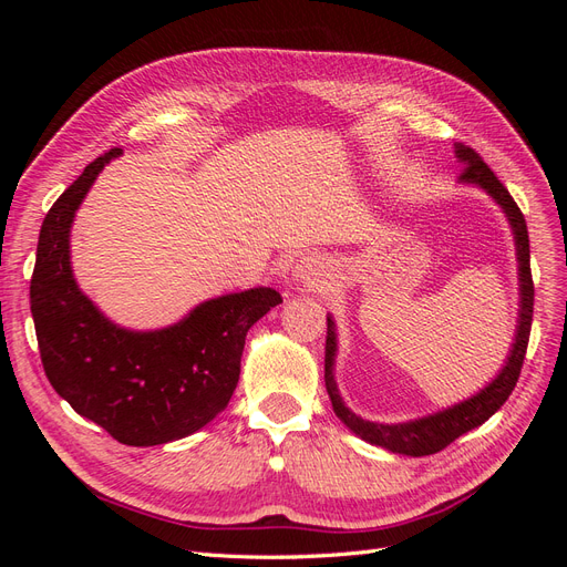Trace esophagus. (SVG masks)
I'll return each instance as SVG.
<instances>
[{
    "label": "esophagus",
    "instance_id": "obj_1",
    "mask_svg": "<svg viewBox=\"0 0 567 567\" xmlns=\"http://www.w3.org/2000/svg\"><path fill=\"white\" fill-rule=\"evenodd\" d=\"M293 277L305 288H312V290H321L326 286L323 262L319 260V257H312V255H307V257H302V260H298V265L293 269Z\"/></svg>",
    "mask_w": 567,
    "mask_h": 567
}]
</instances>
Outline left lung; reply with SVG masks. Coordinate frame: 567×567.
Masks as SVG:
<instances>
[{"label": "left lung", "mask_w": 567, "mask_h": 567, "mask_svg": "<svg viewBox=\"0 0 567 567\" xmlns=\"http://www.w3.org/2000/svg\"><path fill=\"white\" fill-rule=\"evenodd\" d=\"M456 156L463 161L461 169V182H471L483 186L485 192L502 205L504 213L508 215V221L516 234V246H518V262H520V319H518V333L516 342H513V350L504 371L496 375V379L483 390L477 392L475 398L461 402L452 409H444L440 414L425 416L419 421L398 423V425H383V423H371L359 419L357 414L342 404L336 381H333V359H336V326L331 317L326 319V357H323V381L326 390H329V398L333 404L336 416L346 423L354 435L362 440L379 444L394 454H406V456H427L437 454L444 447L461 437L463 433L473 431V427L483 425L494 411H499L508 394L513 392L518 383V375L525 362L527 342H529V329H532V310H535V284H532V269H529V238H527V225L525 215L520 213L518 203L513 200L508 188L496 177L489 165L477 156V153L466 146L456 144Z\"/></svg>", "instance_id": "1"}]
</instances>
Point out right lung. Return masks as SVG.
<instances>
[{"mask_svg": "<svg viewBox=\"0 0 567 567\" xmlns=\"http://www.w3.org/2000/svg\"><path fill=\"white\" fill-rule=\"evenodd\" d=\"M120 148L106 151L51 205L30 279V312L47 379L80 416L130 447L192 435L231 400L250 326L281 302L252 288L198 305L163 331L117 329L80 293L68 234L78 205Z\"/></svg>", "mask_w": 567, "mask_h": 567, "instance_id": "obj_1", "label": "right lung"}]
</instances>
